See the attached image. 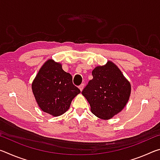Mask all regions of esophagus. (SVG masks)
Returning <instances> with one entry per match:
<instances>
[{
	"label": "esophagus",
	"instance_id": "34e87169",
	"mask_svg": "<svg viewBox=\"0 0 160 160\" xmlns=\"http://www.w3.org/2000/svg\"><path fill=\"white\" fill-rule=\"evenodd\" d=\"M79 89H80L81 92H82V91L83 90V89H84V84H82V85H81L79 87Z\"/></svg>",
	"mask_w": 160,
	"mask_h": 160
}]
</instances>
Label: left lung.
<instances>
[{"instance_id": "1", "label": "left lung", "mask_w": 160, "mask_h": 160, "mask_svg": "<svg viewBox=\"0 0 160 160\" xmlns=\"http://www.w3.org/2000/svg\"><path fill=\"white\" fill-rule=\"evenodd\" d=\"M93 79L82 90V95L90 105L92 113L108 120L123 109L131 92V85L112 61L94 68Z\"/></svg>"}]
</instances>
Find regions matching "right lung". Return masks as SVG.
Instances as JSON below:
<instances>
[{
  "label": "right lung",
  "mask_w": 160,
  "mask_h": 160,
  "mask_svg": "<svg viewBox=\"0 0 160 160\" xmlns=\"http://www.w3.org/2000/svg\"><path fill=\"white\" fill-rule=\"evenodd\" d=\"M32 90L39 107L52 116L66 112L72 100L80 93L72 84V75L53 59L43 64L32 83Z\"/></svg>",
  "instance_id": "1"
}]
</instances>
